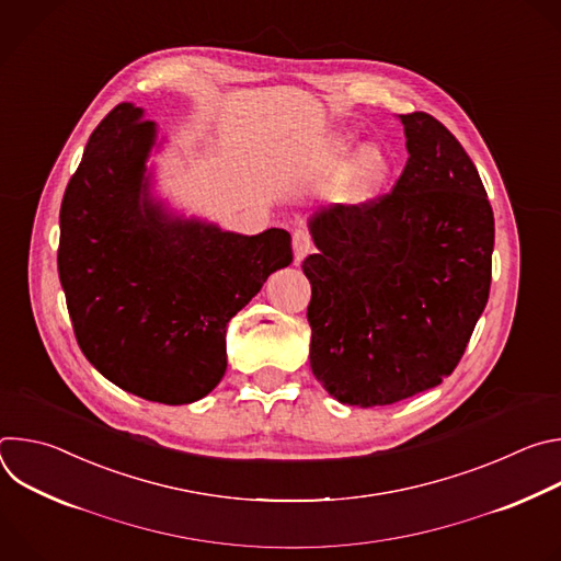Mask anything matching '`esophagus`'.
Instances as JSON below:
<instances>
[{"label":"esophagus","instance_id":"esophagus-1","mask_svg":"<svg viewBox=\"0 0 561 561\" xmlns=\"http://www.w3.org/2000/svg\"><path fill=\"white\" fill-rule=\"evenodd\" d=\"M312 242H310V234L306 230H295L293 232V253H295V264H301L304 257L310 253Z\"/></svg>","mask_w":561,"mask_h":561}]
</instances>
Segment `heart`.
<instances>
[{
	"mask_svg": "<svg viewBox=\"0 0 561 561\" xmlns=\"http://www.w3.org/2000/svg\"><path fill=\"white\" fill-rule=\"evenodd\" d=\"M351 152H353L351 137H346V135L331 137V141L324 148V157H322L324 169L329 173H340L346 167ZM386 173H388V159H386L383 150L377 146H366L364 150H359L355 154V159L344 175V182H342L344 197L351 202L366 199L383 182Z\"/></svg>",
	"mask_w": 561,
	"mask_h": 561,
	"instance_id": "1",
	"label": "heart"
}]
</instances>
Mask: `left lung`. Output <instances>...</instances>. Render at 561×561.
Here are the masks:
<instances>
[{
    "label": "left lung",
    "instance_id": "8db88e82",
    "mask_svg": "<svg viewBox=\"0 0 561 561\" xmlns=\"http://www.w3.org/2000/svg\"><path fill=\"white\" fill-rule=\"evenodd\" d=\"M409 162L390 195L308 219L310 368L337 402L386 407L459 364L491 290L495 219L453 133L399 115Z\"/></svg>",
    "mask_w": 561,
    "mask_h": 561
}]
</instances>
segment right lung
<instances>
[{"instance_id":"add662e5","label":"right lung","mask_w":561,"mask_h":561,"mask_svg":"<svg viewBox=\"0 0 561 561\" xmlns=\"http://www.w3.org/2000/svg\"><path fill=\"white\" fill-rule=\"evenodd\" d=\"M144 108L119 104L93 130L59 210L57 268L75 337L115 386L193 404L226 373V329L293 262L290 234H242L154 195Z\"/></svg>"}]
</instances>
